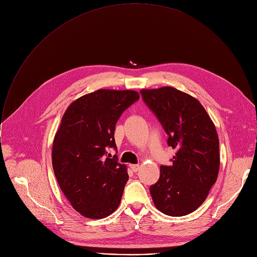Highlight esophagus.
<instances>
[{
  "label": "esophagus",
  "mask_w": 257,
  "mask_h": 257,
  "mask_svg": "<svg viewBox=\"0 0 257 257\" xmlns=\"http://www.w3.org/2000/svg\"><path fill=\"white\" fill-rule=\"evenodd\" d=\"M130 168H131V170H132L133 172H137V171L139 170L140 166H139V165H130Z\"/></svg>",
  "instance_id": "1"
}]
</instances>
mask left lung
<instances>
[{
	"mask_svg": "<svg viewBox=\"0 0 257 257\" xmlns=\"http://www.w3.org/2000/svg\"><path fill=\"white\" fill-rule=\"evenodd\" d=\"M141 96L168 134L176 150L171 166L150 187L156 207L182 216L197 209L215 183L219 169V143L210 117L193 96L174 87L141 89Z\"/></svg>",
	"mask_w": 257,
	"mask_h": 257,
	"instance_id": "left-lung-1",
	"label": "left lung"
}]
</instances>
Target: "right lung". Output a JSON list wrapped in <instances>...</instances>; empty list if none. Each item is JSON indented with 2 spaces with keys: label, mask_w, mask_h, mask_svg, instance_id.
<instances>
[{
  "label": "right lung",
  "mask_w": 257,
  "mask_h": 257,
  "mask_svg": "<svg viewBox=\"0 0 257 257\" xmlns=\"http://www.w3.org/2000/svg\"><path fill=\"white\" fill-rule=\"evenodd\" d=\"M138 99L134 90L98 89L73 101L63 115L53 142V169L66 198L85 217H105L121 202L127 168L106 150L117 148L116 123Z\"/></svg>",
  "instance_id": "right-lung-1"
}]
</instances>
